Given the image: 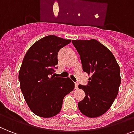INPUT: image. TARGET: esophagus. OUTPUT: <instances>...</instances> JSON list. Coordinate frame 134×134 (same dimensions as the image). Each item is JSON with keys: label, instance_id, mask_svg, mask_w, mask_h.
Here are the masks:
<instances>
[{"label": "esophagus", "instance_id": "34e87169", "mask_svg": "<svg viewBox=\"0 0 134 134\" xmlns=\"http://www.w3.org/2000/svg\"><path fill=\"white\" fill-rule=\"evenodd\" d=\"M75 89H77V88H78V83H75Z\"/></svg>", "mask_w": 134, "mask_h": 134}]
</instances>
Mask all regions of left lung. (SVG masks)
Segmentation results:
<instances>
[{
    "label": "left lung",
    "instance_id": "left-lung-1",
    "mask_svg": "<svg viewBox=\"0 0 134 134\" xmlns=\"http://www.w3.org/2000/svg\"><path fill=\"white\" fill-rule=\"evenodd\" d=\"M72 42L80 55L83 70L91 75L88 84L78 86L86 94L78 108L86 116H100L110 108L119 93L120 67L111 51L96 40Z\"/></svg>",
    "mask_w": 134,
    "mask_h": 134
}]
</instances>
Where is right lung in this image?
Returning a JSON list of instances; mask_svg holds the SVG:
<instances>
[{"label":"right lung","mask_w":134,"mask_h":134,"mask_svg":"<svg viewBox=\"0 0 134 134\" xmlns=\"http://www.w3.org/2000/svg\"><path fill=\"white\" fill-rule=\"evenodd\" d=\"M70 40L48 35L34 44L26 52L19 71L21 91L35 114L43 118L59 113L63 99L75 88L69 77H55L57 54Z\"/></svg>","instance_id":"obj_1"}]
</instances>
